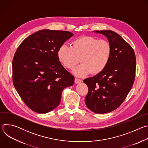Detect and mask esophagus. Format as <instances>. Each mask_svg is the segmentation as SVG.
<instances>
[{
  "label": "esophagus",
  "instance_id": "34e87169",
  "mask_svg": "<svg viewBox=\"0 0 148 148\" xmlns=\"http://www.w3.org/2000/svg\"><path fill=\"white\" fill-rule=\"evenodd\" d=\"M75 84H79V83H81L82 82V81L81 79H77V78H75Z\"/></svg>",
  "mask_w": 148,
  "mask_h": 148
}]
</instances>
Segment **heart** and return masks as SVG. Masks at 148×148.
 Returning a JSON list of instances; mask_svg holds the SVG:
<instances>
[{
    "instance_id": "b5f03b06",
    "label": "heart",
    "mask_w": 148,
    "mask_h": 148,
    "mask_svg": "<svg viewBox=\"0 0 148 148\" xmlns=\"http://www.w3.org/2000/svg\"><path fill=\"white\" fill-rule=\"evenodd\" d=\"M71 47L62 45L57 56L65 67L73 70L79 61L82 63L73 71L77 77L86 76L91 73L98 74L108 64L112 53L108 41L92 36H82L74 40Z\"/></svg>"
}]
</instances>
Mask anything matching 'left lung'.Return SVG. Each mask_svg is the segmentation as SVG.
Returning <instances> with one entry per match:
<instances>
[{"mask_svg":"<svg viewBox=\"0 0 148 148\" xmlns=\"http://www.w3.org/2000/svg\"><path fill=\"white\" fill-rule=\"evenodd\" d=\"M93 32L107 38L112 53L102 72L84 80L88 87L85 102L91 111L105 114L118 108L131 91L135 77L136 57L132 47L115 32Z\"/></svg>","mask_w":148,"mask_h":148,"instance_id":"1","label":"left lung"}]
</instances>
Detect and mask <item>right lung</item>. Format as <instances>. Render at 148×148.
<instances>
[{
  "label": "right lung",
  "mask_w": 148,
  "mask_h": 148,
  "mask_svg": "<svg viewBox=\"0 0 148 148\" xmlns=\"http://www.w3.org/2000/svg\"><path fill=\"white\" fill-rule=\"evenodd\" d=\"M74 34L67 31L39 30L25 38L13 62V82L18 95L33 111L45 114L60 104L63 89L74 77L60 62L57 51Z\"/></svg>",
  "instance_id": "obj_1"
}]
</instances>
